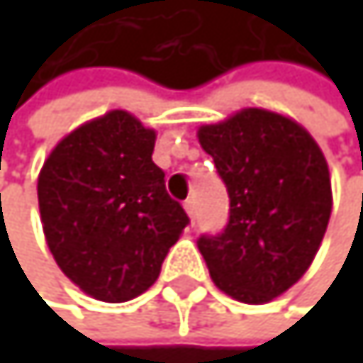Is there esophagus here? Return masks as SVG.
Here are the masks:
<instances>
[{"label":"esophagus","mask_w":363,"mask_h":363,"mask_svg":"<svg viewBox=\"0 0 363 363\" xmlns=\"http://www.w3.org/2000/svg\"><path fill=\"white\" fill-rule=\"evenodd\" d=\"M185 211H187V216L194 220V216H196V202H194V198H189V200L185 202Z\"/></svg>","instance_id":"esophagus-1"}]
</instances>
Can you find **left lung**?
Masks as SVG:
<instances>
[{
  "label": "left lung",
  "instance_id": "left-lung-1",
  "mask_svg": "<svg viewBox=\"0 0 363 363\" xmlns=\"http://www.w3.org/2000/svg\"><path fill=\"white\" fill-rule=\"evenodd\" d=\"M230 211L198 248L213 283L240 303H270L311 266L331 218V178L323 150L294 119L263 108L200 126Z\"/></svg>",
  "mask_w": 363,
  "mask_h": 363
}]
</instances>
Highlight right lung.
<instances>
[{
	"label": "right lung",
	"mask_w": 363,
	"mask_h": 363,
	"mask_svg": "<svg viewBox=\"0 0 363 363\" xmlns=\"http://www.w3.org/2000/svg\"><path fill=\"white\" fill-rule=\"evenodd\" d=\"M157 133L111 111L69 133L38 174V211L58 268L84 294L126 303L155 283L189 224L152 161Z\"/></svg>",
	"instance_id": "add662e5"
}]
</instances>
